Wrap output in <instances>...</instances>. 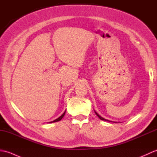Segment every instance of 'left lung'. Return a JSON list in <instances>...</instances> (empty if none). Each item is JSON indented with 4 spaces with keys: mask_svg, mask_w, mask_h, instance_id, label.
<instances>
[{
    "mask_svg": "<svg viewBox=\"0 0 157 157\" xmlns=\"http://www.w3.org/2000/svg\"><path fill=\"white\" fill-rule=\"evenodd\" d=\"M95 112V113H96V115H97L98 117L100 118V119H101V120H103V121H109V120H107V119H104V118H103V117H102L101 116H100L98 114V113H96V111H94Z\"/></svg>",
    "mask_w": 157,
    "mask_h": 157,
    "instance_id": "obj_1",
    "label": "left lung"
}]
</instances>
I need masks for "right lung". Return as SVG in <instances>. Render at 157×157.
Returning <instances> with one entry per match:
<instances>
[{
    "label": "right lung",
    "mask_w": 157,
    "mask_h": 157,
    "mask_svg": "<svg viewBox=\"0 0 157 157\" xmlns=\"http://www.w3.org/2000/svg\"><path fill=\"white\" fill-rule=\"evenodd\" d=\"M65 111L64 112V113H63V115H62L61 117H59V118H57L56 119L54 120V121H51V122H49V123H53V122H57V121H59L60 120H61V119L63 117H64V115H65Z\"/></svg>",
    "instance_id": "add662e5"
}]
</instances>
